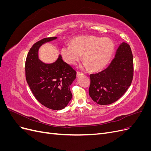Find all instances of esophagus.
<instances>
[{"label": "esophagus", "mask_w": 151, "mask_h": 151, "mask_svg": "<svg viewBox=\"0 0 151 151\" xmlns=\"http://www.w3.org/2000/svg\"><path fill=\"white\" fill-rule=\"evenodd\" d=\"M82 74H83V73H82V72H79V71H77V76L78 77V76H79L80 75H81Z\"/></svg>", "instance_id": "esophagus-1"}]
</instances>
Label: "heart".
Masks as SVG:
<instances>
[{"label":"heart","instance_id":"obj_1","mask_svg":"<svg viewBox=\"0 0 151 151\" xmlns=\"http://www.w3.org/2000/svg\"><path fill=\"white\" fill-rule=\"evenodd\" d=\"M114 48V43L108 38L81 36L73 40L71 45H64L62 48V55L70 65L76 64L83 55L84 66L89 67L91 70L98 71L108 64Z\"/></svg>","mask_w":151,"mask_h":151}]
</instances>
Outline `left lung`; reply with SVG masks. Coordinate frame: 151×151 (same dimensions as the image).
Listing matches in <instances>:
<instances>
[{
  "instance_id": "8db88e82",
  "label": "left lung",
  "mask_w": 151,
  "mask_h": 151,
  "mask_svg": "<svg viewBox=\"0 0 151 151\" xmlns=\"http://www.w3.org/2000/svg\"><path fill=\"white\" fill-rule=\"evenodd\" d=\"M133 77V55L130 45L123 42L106 69L90 75V97L101 105L115 102L129 89Z\"/></svg>"
}]
</instances>
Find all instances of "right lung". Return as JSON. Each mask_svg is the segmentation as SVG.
<instances>
[{
    "label": "right lung",
    "instance_id": "right-lung-1",
    "mask_svg": "<svg viewBox=\"0 0 151 151\" xmlns=\"http://www.w3.org/2000/svg\"><path fill=\"white\" fill-rule=\"evenodd\" d=\"M57 37L45 38L35 43L27 55L25 63L26 79L31 91L43 106L54 110L67 106L72 99L70 86L76 77V71L63 61L59 55L56 62L47 64L40 61L39 48Z\"/></svg>",
    "mask_w": 151,
    "mask_h": 151
}]
</instances>
